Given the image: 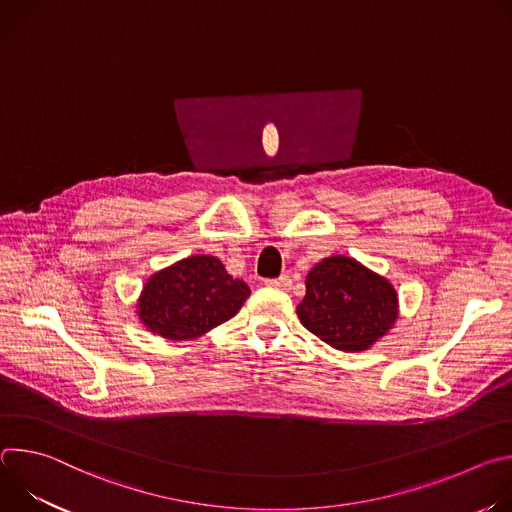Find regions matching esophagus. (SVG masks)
<instances>
[{
  "label": "esophagus",
  "instance_id": "esophagus-1",
  "mask_svg": "<svg viewBox=\"0 0 512 512\" xmlns=\"http://www.w3.org/2000/svg\"><path fill=\"white\" fill-rule=\"evenodd\" d=\"M265 283H267V285H271V287L289 289V287H291V277H289V275H279V277H275V279H267Z\"/></svg>",
  "mask_w": 512,
  "mask_h": 512
}]
</instances>
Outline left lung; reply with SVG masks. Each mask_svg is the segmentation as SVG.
<instances>
[{"label": "left lung", "instance_id": "8db88e82", "mask_svg": "<svg viewBox=\"0 0 512 512\" xmlns=\"http://www.w3.org/2000/svg\"><path fill=\"white\" fill-rule=\"evenodd\" d=\"M298 316L332 348L360 352L393 328L399 316L397 291L389 279L356 259L332 255L308 273Z\"/></svg>", "mask_w": 512, "mask_h": 512}]
</instances>
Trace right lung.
Returning a JSON list of instances; mask_svg holds the SVG:
<instances>
[{
    "label": "right lung",
    "mask_w": 512,
    "mask_h": 512,
    "mask_svg": "<svg viewBox=\"0 0 512 512\" xmlns=\"http://www.w3.org/2000/svg\"><path fill=\"white\" fill-rule=\"evenodd\" d=\"M249 294V285L229 275L221 259L194 255L145 281L137 316L162 338L192 340L231 320Z\"/></svg>",
    "instance_id": "1"
}]
</instances>
